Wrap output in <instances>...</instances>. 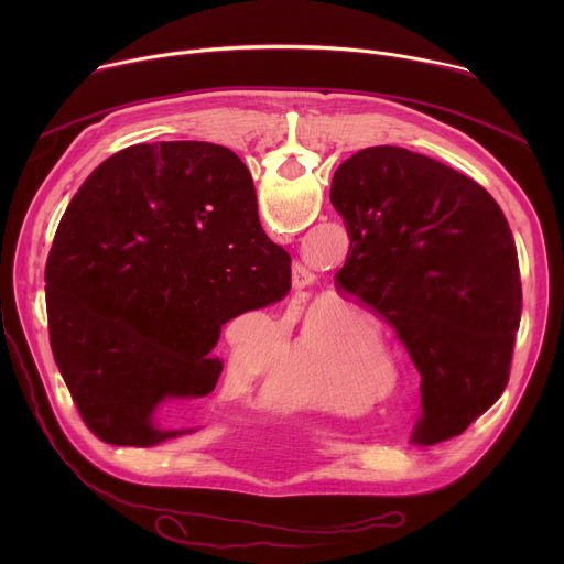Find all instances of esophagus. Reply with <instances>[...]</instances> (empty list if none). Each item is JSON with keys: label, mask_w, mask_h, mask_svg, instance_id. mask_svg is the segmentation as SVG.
I'll list each match as a JSON object with an SVG mask.
<instances>
[{"label": "esophagus", "mask_w": 564, "mask_h": 564, "mask_svg": "<svg viewBox=\"0 0 564 564\" xmlns=\"http://www.w3.org/2000/svg\"><path fill=\"white\" fill-rule=\"evenodd\" d=\"M312 283H314L312 270H307L305 265L296 263V265L292 268V285H294V290H305V288H310Z\"/></svg>", "instance_id": "34e87169"}]
</instances>
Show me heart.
I'll use <instances>...</instances> for the list:
<instances>
[{
  "instance_id": "1",
  "label": "heart",
  "mask_w": 564,
  "mask_h": 564,
  "mask_svg": "<svg viewBox=\"0 0 564 564\" xmlns=\"http://www.w3.org/2000/svg\"><path fill=\"white\" fill-rule=\"evenodd\" d=\"M333 357L328 350H310L301 348L296 355H292L288 361L279 366L276 383L288 392V394H299V397H310V388L314 379L324 375L330 366Z\"/></svg>"
}]
</instances>
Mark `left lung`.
Returning <instances> with one entry per match:
<instances>
[{
    "instance_id": "obj_1",
    "label": "left lung",
    "mask_w": 564,
    "mask_h": 564,
    "mask_svg": "<svg viewBox=\"0 0 564 564\" xmlns=\"http://www.w3.org/2000/svg\"><path fill=\"white\" fill-rule=\"evenodd\" d=\"M350 250L339 290L377 310L422 375L415 440L462 435L509 383L522 283L494 196L404 147H368L335 172Z\"/></svg>"
}]
</instances>
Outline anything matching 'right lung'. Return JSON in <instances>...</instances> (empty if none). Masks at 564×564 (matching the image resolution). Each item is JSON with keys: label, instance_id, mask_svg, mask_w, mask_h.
<instances>
[{"label": "right lung", "instance_id": "add662e5", "mask_svg": "<svg viewBox=\"0 0 564 564\" xmlns=\"http://www.w3.org/2000/svg\"><path fill=\"white\" fill-rule=\"evenodd\" d=\"M290 292V257L261 227L248 167L227 147L133 144L68 203L46 261L53 359L87 429L149 448L163 399L203 397L220 326Z\"/></svg>", "mask_w": 564, "mask_h": 564}]
</instances>
